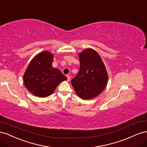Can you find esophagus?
<instances>
[{
	"mask_svg": "<svg viewBox=\"0 0 147 147\" xmlns=\"http://www.w3.org/2000/svg\"><path fill=\"white\" fill-rule=\"evenodd\" d=\"M66 77H67V80H68V81H69L70 79H71L70 76H69V75H67Z\"/></svg>",
	"mask_w": 147,
	"mask_h": 147,
	"instance_id": "esophagus-1",
	"label": "esophagus"
}]
</instances>
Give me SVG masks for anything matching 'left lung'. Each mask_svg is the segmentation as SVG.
I'll list each match as a JSON object with an SVG mask.
<instances>
[{"instance_id": "1", "label": "left lung", "mask_w": 147, "mask_h": 147, "mask_svg": "<svg viewBox=\"0 0 147 147\" xmlns=\"http://www.w3.org/2000/svg\"><path fill=\"white\" fill-rule=\"evenodd\" d=\"M80 68L71 82L83 100L95 98L106 87L108 76L102 58L95 50L87 49L78 54Z\"/></svg>"}]
</instances>
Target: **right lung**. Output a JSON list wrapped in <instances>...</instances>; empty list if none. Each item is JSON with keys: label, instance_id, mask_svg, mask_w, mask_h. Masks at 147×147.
Returning a JSON list of instances; mask_svg holds the SVG:
<instances>
[{"label": "right lung", "instance_id": "1", "mask_svg": "<svg viewBox=\"0 0 147 147\" xmlns=\"http://www.w3.org/2000/svg\"><path fill=\"white\" fill-rule=\"evenodd\" d=\"M53 55L48 51L37 54L29 63L23 76L25 87L34 95L46 97L67 78L52 66Z\"/></svg>", "mask_w": 147, "mask_h": 147}]
</instances>
